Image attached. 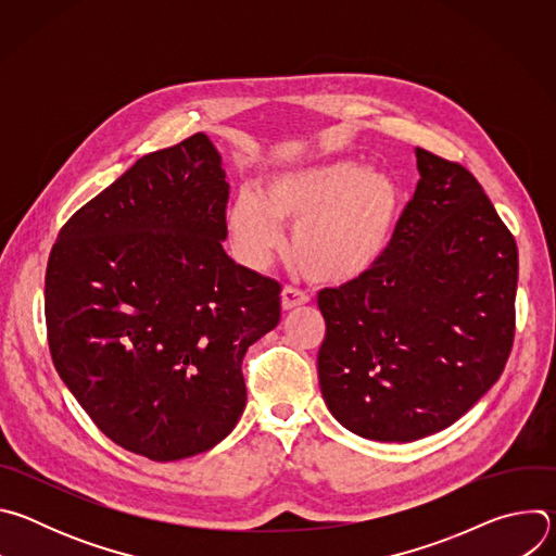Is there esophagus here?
<instances>
[{
  "label": "esophagus",
  "instance_id": "1",
  "mask_svg": "<svg viewBox=\"0 0 556 556\" xmlns=\"http://www.w3.org/2000/svg\"><path fill=\"white\" fill-rule=\"evenodd\" d=\"M307 299H309V296H307L303 290H296V288H292V286H286L283 292H281V307H283L286 312H290V309H294V307H299V305H305Z\"/></svg>",
  "mask_w": 556,
  "mask_h": 556
}]
</instances>
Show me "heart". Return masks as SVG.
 Wrapping results in <instances>:
<instances>
[{
  "instance_id": "1",
  "label": "heart",
  "mask_w": 556,
  "mask_h": 556,
  "mask_svg": "<svg viewBox=\"0 0 556 556\" xmlns=\"http://www.w3.org/2000/svg\"><path fill=\"white\" fill-rule=\"evenodd\" d=\"M401 213L389 176L350 161L305 165L273 176L262 198L237 195L226 213L232 244L253 268H266L294 226L292 260L319 283H348L384 255Z\"/></svg>"
}]
</instances>
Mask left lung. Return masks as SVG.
<instances>
[{
  "label": "left lung",
  "mask_w": 556,
  "mask_h": 556,
  "mask_svg": "<svg viewBox=\"0 0 556 556\" xmlns=\"http://www.w3.org/2000/svg\"><path fill=\"white\" fill-rule=\"evenodd\" d=\"M420 180L380 262L319 292V384L332 416L378 442L462 418L497 382L515 339L519 255L475 176L416 147Z\"/></svg>",
  "instance_id": "left-lung-1"
}]
</instances>
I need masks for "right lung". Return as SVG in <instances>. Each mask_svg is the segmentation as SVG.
<instances>
[{"label":"right lung","mask_w":556,"mask_h":556,"mask_svg":"<svg viewBox=\"0 0 556 556\" xmlns=\"http://www.w3.org/2000/svg\"><path fill=\"white\" fill-rule=\"evenodd\" d=\"M206 134L142 155L59 230L46 268L52 363L92 422L153 462L213 448L247 407L242 361L281 286L235 264Z\"/></svg>","instance_id":"obj_1"}]
</instances>
